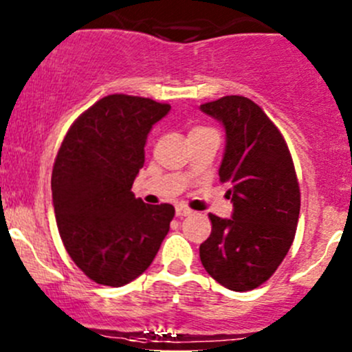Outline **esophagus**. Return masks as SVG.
<instances>
[{
    "label": "esophagus",
    "instance_id": "esophagus-1",
    "mask_svg": "<svg viewBox=\"0 0 352 352\" xmlns=\"http://www.w3.org/2000/svg\"><path fill=\"white\" fill-rule=\"evenodd\" d=\"M190 212H192V209L190 208H187V206H177V209H175V214L179 216V218H184V216H189Z\"/></svg>",
    "mask_w": 352,
    "mask_h": 352
}]
</instances>
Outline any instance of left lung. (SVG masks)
Listing matches in <instances>:
<instances>
[{
  "instance_id": "obj_1",
  "label": "left lung",
  "mask_w": 352,
  "mask_h": 352,
  "mask_svg": "<svg viewBox=\"0 0 352 352\" xmlns=\"http://www.w3.org/2000/svg\"><path fill=\"white\" fill-rule=\"evenodd\" d=\"M201 109L225 124L219 182L230 184L233 218L209 212L211 235L199 257L219 285L255 289L281 265L296 235L301 199L293 158L281 131L250 98L228 95Z\"/></svg>"
}]
</instances>
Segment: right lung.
<instances>
[{"label":"right lung","mask_w":352,"mask_h":352,"mask_svg":"<svg viewBox=\"0 0 352 352\" xmlns=\"http://www.w3.org/2000/svg\"><path fill=\"white\" fill-rule=\"evenodd\" d=\"M170 110L113 94L67 129L52 166V202L66 252L87 278L119 287L143 274L170 230L172 204H144L131 192L144 165L148 133Z\"/></svg>","instance_id":"obj_1"}]
</instances>
